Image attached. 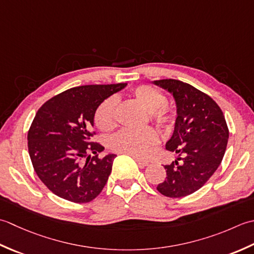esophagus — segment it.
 I'll list each match as a JSON object with an SVG mask.
<instances>
[{"instance_id":"esophagus-1","label":"esophagus","mask_w":254,"mask_h":254,"mask_svg":"<svg viewBox=\"0 0 254 254\" xmlns=\"http://www.w3.org/2000/svg\"><path fill=\"white\" fill-rule=\"evenodd\" d=\"M134 161H136L138 163V165L140 168H144L147 167V165H149V162L146 161V160H141V159H138V158H134Z\"/></svg>"}]
</instances>
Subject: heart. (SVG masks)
Here are the masks:
<instances>
[{
    "label": "heart",
    "instance_id": "b5f03b06",
    "mask_svg": "<svg viewBox=\"0 0 254 254\" xmlns=\"http://www.w3.org/2000/svg\"><path fill=\"white\" fill-rule=\"evenodd\" d=\"M131 96L139 105L148 112V118L154 126L162 130H169L174 126L177 112L167 103L162 92L148 84L139 85L131 91ZM117 101L115 97H108L97 107L94 121L102 131H112L117 126L116 121ZM158 142V136L151 128L141 130L125 129L114 136L110 141L113 151L125 153L128 156L142 158Z\"/></svg>",
    "mask_w": 254,
    "mask_h": 254
}]
</instances>
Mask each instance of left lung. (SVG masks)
I'll return each mask as SVG.
<instances>
[{"mask_svg": "<svg viewBox=\"0 0 254 254\" xmlns=\"http://www.w3.org/2000/svg\"><path fill=\"white\" fill-rule=\"evenodd\" d=\"M153 83L173 95L178 114L165 148L179 157L164 165L167 178L157 190L168 197H184L198 190L218 169L229 130L220 107L205 93L179 80H157Z\"/></svg>", "mask_w": 254, "mask_h": 254, "instance_id": "8db88e82", "label": "left lung"}]
</instances>
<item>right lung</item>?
Wrapping results in <instances>:
<instances>
[{"label":"right lung","instance_id":"obj_1","mask_svg":"<svg viewBox=\"0 0 254 254\" xmlns=\"http://www.w3.org/2000/svg\"><path fill=\"white\" fill-rule=\"evenodd\" d=\"M127 83L82 85L54 96L41 106L27 134L35 172L59 197L89 203L102 192L116 154L98 158L104 147L93 142L97 107ZM95 154L93 157L88 152Z\"/></svg>","mask_w":254,"mask_h":254}]
</instances>
